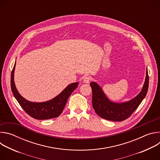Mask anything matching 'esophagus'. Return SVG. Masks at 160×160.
<instances>
[{"label":"esophagus","instance_id":"1","mask_svg":"<svg viewBox=\"0 0 160 160\" xmlns=\"http://www.w3.org/2000/svg\"><path fill=\"white\" fill-rule=\"evenodd\" d=\"M90 80H91V78H90V77H89V76H85L84 77H83V82L84 83H89V82L90 81Z\"/></svg>","mask_w":160,"mask_h":160}]
</instances>
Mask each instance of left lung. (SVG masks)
Masks as SVG:
<instances>
[{
    "label": "left lung",
    "instance_id": "left-lung-1",
    "mask_svg": "<svg viewBox=\"0 0 160 160\" xmlns=\"http://www.w3.org/2000/svg\"><path fill=\"white\" fill-rule=\"evenodd\" d=\"M90 85L92 91V106L98 115L107 120L122 122L130 117L147 94L149 87L148 69H146L145 82L141 91L138 96L127 102H112L107 98L98 83L92 82Z\"/></svg>",
    "mask_w": 160,
    "mask_h": 160
}]
</instances>
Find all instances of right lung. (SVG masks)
<instances>
[{
	"label": "right lung",
	"mask_w": 160,
	"mask_h": 160,
	"mask_svg": "<svg viewBox=\"0 0 160 160\" xmlns=\"http://www.w3.org/2000/svg\"><path fill=\"white\" fill-rule=\"evenodd\" d=\"M16 62L13 67L11 76V87L12 94L24 111L37 120H48L58 117L62 111L68 99L78 87V82L68 85L62 92L54 98L41 102H31L22 97L16 87L14 81V74Z\"/></svg>",
	"instance_id": "obj_1"
}]
</instances>
